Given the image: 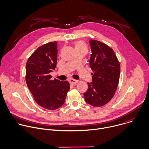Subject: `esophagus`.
<instances>
[{"mask_svg": "<svg viewBox=\"0 0 149 149\" xmlns=\"http://www.w3.org/2000/svg\"><path fill=\"white\" fill-rule=\"evenodd\" d=\"M70 84H72V85H74V84H76L77 83H78V80H76V79H74L71 78V79H70Z\"/></svg>", "mask_w": 149, "mask_h": 149, "instance_id": "34e87169", "label": "esophagus"}]
</instances>
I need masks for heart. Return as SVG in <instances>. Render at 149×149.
<instances>
[{"label":"heart","instance_id":"1","mask_svg":"<svg viewBox=\"0 0 149 149\" xmlns=\"http://www.w3.org/2000/svg\"><path fill=\"white\" fill-rule=\"evenodd\" d=\"M75 48L76 49H86L87 50L86 44L82 40H77L75 42Z\"/></svg>","mask_w":149,"mask_h":149}]
</instances>
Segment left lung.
Instances as JSON below:
<instances>
[{
  "label": "left lung",
  "instance_id": "1",
  "mask_svg": "<svg viewBox=\"0 0 149 149\" xmlns=\"http://www.w3.org/2000/svg\"><path fill=\"white\" fill-rule=\"evenodd\" d=\"M91 55L90 65L93 82L88 83V90L84 94L85 101L94 107H101L114 97L120 73V65L114 51L97 40H90Z\"/></svg>",
  "mask_w": 149,
  "mask_h": 149
}]
</instances>
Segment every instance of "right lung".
I'll list each match as a JSON object with an SVG mask.
<instances>
[{
  "mask_svg": "<svg viewBox=\"0 0 149 149\" xmlns=\"http://www.w3.org/2000/svg\"><path fill=\"white\" fill-rule=\"evenodd\" d=\"M57 42H49L39 47L28 58L25 79L34 100L49 110L59 109L65 102L70 84L51 79L57 62Z\"/></svg>",
  "mask_w": 149,
  "mask_h": 149,
  "instance_id": "1",
  "label": "right lung"
}]
</instances>
